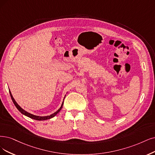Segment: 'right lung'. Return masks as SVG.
Masks as SVG:
<instances>
[{"instance_id": "obj_1", "label": "right lung", "mask_w": 155, "mask_h": 155, "mask_svg": "<svg viewBox=\"0 0 155 155\" xmlns=\"http://www.w3.org/2000/svg\"><path fill=\"white\" fill-rule=\"evenodd\" d=\"M9 94H10V96H11V99H12V101H13V104H15V107L17 108V109H18L22 114H24V115H25V116H27V117H30V118H31V119L37 120V121H43V120H47V119H51V118L54 117V116H55L57 115V114L60 112V110H61V108H62L63 104H64V100L65 96H66V95H65L64 99H63V101H62V103L61 107H60V108H59V109L57 110L55 112H54V113L52 114H51V115H50V116H35V115H34V114H31V113H29V112H28L25 111V110L23 109V108H22L18 104H17L16 101L14 99L13 96L12 94H11L10 90H9Z\"/></svg>"}]
</instances>
